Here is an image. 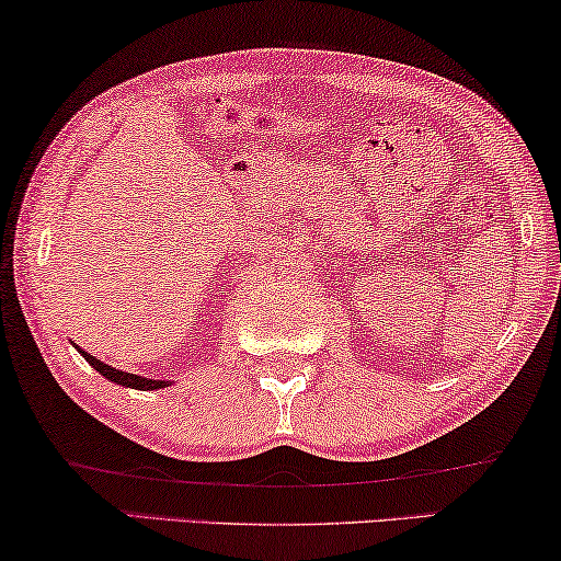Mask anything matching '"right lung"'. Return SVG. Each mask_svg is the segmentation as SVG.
<instances>
[{"instance_id": "obj_1", "label": "right lung", "mask_w": 561, "mask_h": 561, "mask_svg": "<svg viewBox=\"0 0 561 561\" xmlns=\"http://www.w3.org/2000/svg\"><path fill=\"white\" fill-rule=\"evenodd\" d=\"M78 351H81V356L91 363L93 368L99 370L101 376H106L108 381L126 386V389H139V391H154V389H164V386H170V381H160V378H145V376H137V374H126V370H119L114 366H106L104 360H99L96 356H91V353H85L81 345H76Z\"/></svg>"}]
</instances>
